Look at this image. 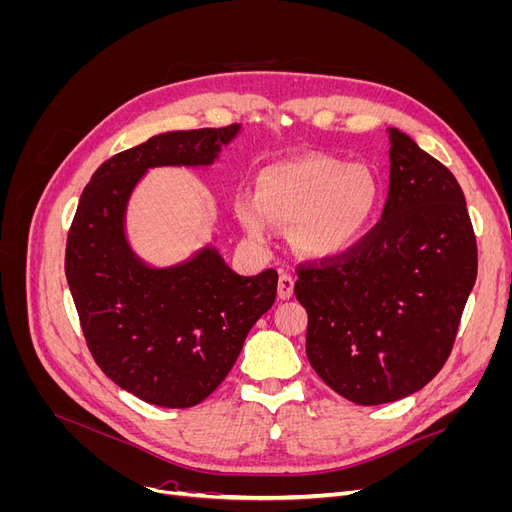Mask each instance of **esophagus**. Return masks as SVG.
I'll list each match as a JSON object with an SVG mask.
<instances>
[{"mask_svg": "<svg viewBox=\"0 0 512 512\" xmlns=\"http://www.w3.org/2000/svg\"><path fill=\"white\" fill-rule=\"evenodd\" d=\"M294 290V277L290 273H280V280H277V297L290 299Z\"/></svg>", "mask_w": 512, "mask_h": 512, "instance_id": "obj_1", "label": "esophagus"}]
</instances>
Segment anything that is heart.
<instances>
[{"label":"heart","instance_id":"heart-1","mask_svg":"<svg viewBox=\"0 0 512 512\" xmlns=\"http://www.w3.org/2000/svg\"><path fill=\"white\" fill-rule=\"evenodd\" d=\"M380 203V181L363 164L331 156H307L273 164L258 177V196H237V218L258 243L273 224L292 226L294 245L307 256L346 252L371 224Z\"/></svg>","mask_w":512,"mask_h":512}]
</instances>
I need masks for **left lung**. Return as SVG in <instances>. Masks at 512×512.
Wrapping results in <instances>:
<instances>
[{
  "label": "left lung",
  "mask_w": 512,
  "mask_h": 512,
  "mask_svg": "<svg viewBox=\"0 0 512 512\" xmlns=\"http://www.w3.org/2000/svg\"><path fill=\"white\" fill-rule=\"evenodd\" d=\"M382 220L344 254L299 265L305 352L335 393L359 406L408 397L453 350L476 282V237L451 170L389 128Z\"/></svg>",
  "instance_id": "left-lung-1"
}]
</instances>
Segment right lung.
<instances>
[{"instance_id": "1", "label": "right lung", "mask_w": 512, "mask_h": 512, "mask_svg": "<svg viewBox=\"0 0 512 512\" xmlns=\"http://www.w3.org/2000/svg\"><path fill=\"white\" fill-rule=\"evenodd\" d=\"M239 130L164 132L117 153L85 185L68 232L66 277L87 348L117 386L153 406L207 399L275 301L273 269L243 277L215 247L156 269L126 237L128 200L149 168L209 166Z\"/></svg>"}]
</instances>
